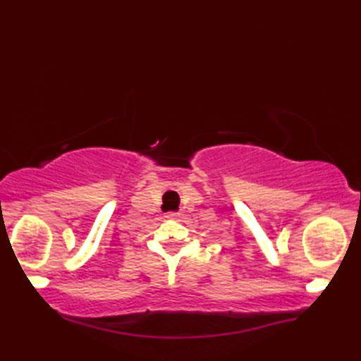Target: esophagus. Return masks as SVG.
<instances>
[{
	"instance_id": "obj_1",
	"label": "esophagus",
	"mask_w": 361,
	"mask_h": 361,
	"mask_svg": "<svg viewBox=\"0 0 361 361\" xmlns=\"http://www.w3.org/2000/svg\"><path fill=\"white\" fill-rule=\"evenodd\" d=\"M178 217V212H167L166 214V219H176Z\"/></svg>"
}]
</instances>
